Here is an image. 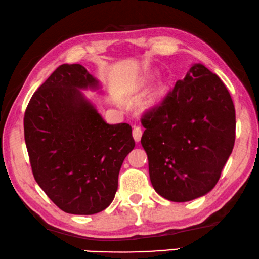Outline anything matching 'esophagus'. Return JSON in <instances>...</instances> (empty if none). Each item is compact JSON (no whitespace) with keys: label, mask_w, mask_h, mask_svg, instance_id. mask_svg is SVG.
<instances>
[{"label":"esophagus","mask_w":259,"mask_h":259,"mask_svg":"<svg viewBox=\"0 0 259 259\" xmlns=\"http://www.w3.org/2000/svg\"><path fill=\"white\" fill-rule=\"evenodd\" d=\"M132 134H133L135 142H140V140H141V138H142V130L140 128L139 126H134Z\"/></svg>","instance_id":"esophagus-1"}]
</instances>
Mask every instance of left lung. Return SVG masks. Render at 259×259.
Returning <instances> with one entry per match:
<instances>
[{
	"label": "left lung",
	"instance_id": "1",
	"mask_svg": "<svg viewBox=\"0 0 259 259\" xmlns=\"http://www.w3.org/2000/svg\"><path fill=\"white\" fill-rule=\"evenodd\" d=\"M141 122L157 193L185 202L215 187L235 141L234 104L219 76L194 63Z\"/></svg>",
	"mask_w": 259,
	"mask_h": 259
}]
</instances>
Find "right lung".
<instances>
[{"label": "right lung", "mask_w": 259, "mask_h": 259, "mask_svg": "<svg viewBox=\"0 0 259 259\" xmlns=\"http://www.w3.org/2000/svg\"><path fill=\"white\" fill-rule=\"evenodd\" d=\"M99 88L83 66L65 63L39 86L25 112L34 178L68 214L93 215L110 205L122 161L135 146L132 127L107 124L80 91Z\"/></svg>", "instance_id": "obj_1"}]
</instances>
